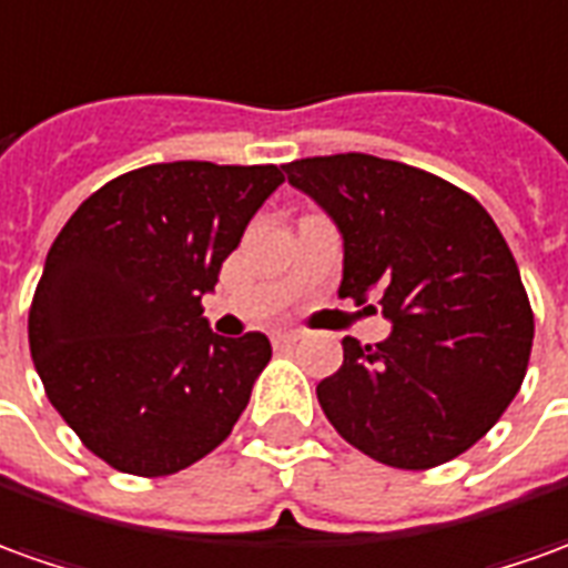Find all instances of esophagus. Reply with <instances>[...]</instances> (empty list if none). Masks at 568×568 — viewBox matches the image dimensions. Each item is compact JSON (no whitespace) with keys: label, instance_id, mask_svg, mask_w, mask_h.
Returning <instances> with one entry per match:
<instances>
[{"label":"esophagus","instance_id":"1","mask_svg":"<svg viewBox=\"0 0 568 568\" xmlns=\"http://www.w3.org/2000/svg\"><path fill=\"white\" fill-rule=\"evenodd\" d=\"M298 338H301L298 329H285V333L273 335V345H295Z\"/></svg>","mask_w":568,"mask_h":568}]
</instances>
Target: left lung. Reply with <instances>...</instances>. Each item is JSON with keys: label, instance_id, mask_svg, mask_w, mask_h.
<instances>
[{"label": "left lung", "instance_id": "left-lung-1", "mask_svg": "<svg viewBox=\"0 0 568 568\" xmlns=\"http://www.w3.org/2000/svg\"><path fill=\"white\" fill-rule=\"evenodd\" d=\"M283 171L345 239L338 295H376L392 320L379 345L342 342L345 364L316 385L326 419L395 469L460 457L510 407L535 338L497 223L454 183L376 154L301 158Z\"/></svg>", "mask_w": 568, "mask_h": 568}]
</instances>
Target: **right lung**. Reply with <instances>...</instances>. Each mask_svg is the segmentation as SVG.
<instances>
[{
    "label": "right lung",
    "mask_w": 568,
    "mask_h": 568,
    "mask_svg": "<svg viewBox=\"0 0 568 568\" xmlns=\"http://www.w3.org/2000/svg\"><path fill=\"white\" fill-rule=\"evenodd\" d=\"M283 180L276 164H149L92 192L58 233L30 354L99 460L173 476L230 438L273 351L261 333H211L202 295Z\"/></svg>",
    "instance_id": "add662e5"
}]
</instances>
